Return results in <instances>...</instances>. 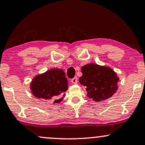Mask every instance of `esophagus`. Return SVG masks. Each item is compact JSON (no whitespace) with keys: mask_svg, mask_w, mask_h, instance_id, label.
Segmentation results:
<instances>
[{"mask_svg":"<svg viewBox=\"0 0 145 145\" xmlns=\"http://www.w3.org/2000/svg\"><path fill=\"white\" fill-rule=\"evenodd\" d=\"M71 82L73 83V84H76L78 82V78L77 77H74V78L71 80Z\"/></svg>","mask_w":145,"mask_h":145,"instance_id":"obj_1","label":"esophagus"}]
</instances>
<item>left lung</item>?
I'll return each instance as SVG.
<instances>
[{
	"label": "left lung",
	"instance_id": "obj_1",
	"mask_svg": "<svg viewBox=\"0 0 145 145\" xmlns=\"http://www.w3.org/2000/svg\"><path fill=\"white\" fill-rule=\"evenodd\" d=\"M81 71L79 82L86 86L87 96L95 101L109 99L117 91L119 78L112 68L91 63L82 66Z\"/></svg>",
	"mask_w": 145,
	"mask_h": 145
}]
</instances>
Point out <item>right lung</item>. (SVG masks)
<instances>
[{"label": "right lung", "mask_w": 145, "mask_h": 145, "mask_svg": "<svg viewBox=\"0 0 145 145\" xmlns=\"http://www.w3.org/2000/svg\"><path fill=\"white\" fill-rule=\"evenodd\" d=\"M31 93L39 99L61 102L68 89L67 79L62 69L52 68L42 74L36 75L30 84Z\"/></svg>", "instance_id": "right-lung-1"}]
</instances>
